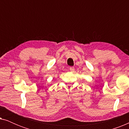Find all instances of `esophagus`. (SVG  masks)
Here are the masks:
<instances>
[{
	"mask_svg": "<svg viewBox=\"0 0 129 129\" xmlns=\"http://www.w3.org/2000/svg\"><path fill=\"white\" fill-rule=\"evenodd\" d=\"M70 70L72 72H74V71H75V68H74V67H70Z\"/></svg>",
	"mask_w": 129,
	"mask_h": 129,
	"instance_id": "34e87169",
	"label": "esophagus"
}]
</instances>
